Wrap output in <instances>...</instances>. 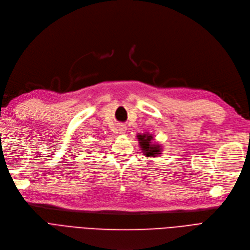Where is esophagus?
<instances>
[{
    "label": "esophagus",
    "mask_w": 250,
    "mask_h": 250,
    "mask_svg": "<svg viewBox=\"0 0 250 250\" xmlns=\"http://www.w3.org/2000/svg\"><path fill=\"white\" fill-rule=\"evenodd\" d=\"M126 130H127V128L124 125L119 126V132H120L121 134H124L126 132Z\"/></svg>",
    "instance_id": "1"
}]
</instances>
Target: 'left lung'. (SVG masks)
Masks as SVG:
<instances>
[{
  "mask_svg": "<svg viewBox=\"0 0 250 250\" xmlns=\"http://www.w3.org/2000/svg\"><path fill=\"white\" fill-rule=\"evenodd\" d=\"M137 139H138L139 146L141 150L144 151L146 157L153 158V157L161 156L162 146L160 145L152 144L151 141L153 140V137L151 134H148V133L138 134Z\"/></svg>",
  "mask_w": 250,
  "mask_h": 250,
  "instance_id": "obj_1",
  "label": "left lung"
}]
</instances>
